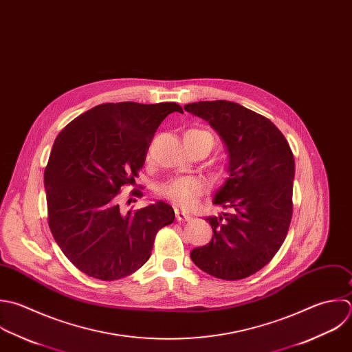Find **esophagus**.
<instances>
[{
	"label": "esophagus",
	"instance_id": "1",
	"mask_svg": "<svg viewBox=\"0 0 352 352\" xmlns=\"http://www.w3.org/2000/svg\"><path fill=\"white\" fill-rule=\"evenodd\" d=\"M175 218H177V221H189L190 219V215L189 214H186V212H184V211H181V210H178V208H175Z\"/></svg>",
	"mask_w": 352,
	"mask_h": 352
}]
</instances>
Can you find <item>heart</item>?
Wrapping results in <instances>:
<instances>
[{"mask_svg":"<svg viewBox=\"0 0 352 352\" xmlns=\"http://www.w3.org/2000/svg\"><path fill=\"white\" fill-rule=\"evenodd\" d=\"M186 133L197 137H207L211 141V145H214V137L206 130L193 129V130H188ZM203 190H204V185L195 178L174 179L162 188V192L164 193V196H167L173 203H175L182 208H192L197 203V199L203 193Z\"/></svg>","mask_w":352,"mask_h":352,"instance_id":"heart-1","label":"heart"}]
</instances>
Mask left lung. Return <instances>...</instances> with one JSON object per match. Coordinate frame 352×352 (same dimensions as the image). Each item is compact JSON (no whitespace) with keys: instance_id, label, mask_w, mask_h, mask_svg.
I'll list each match as a JSON object with an SVG mask.
<instances>
[{"instance_id":"8db88e82","label":"left lung","mask_w":352,"mask_h":352,"mask_svg":"<svg viewBox=\"0 0 352 352\" xmlns=\"http://www.w3.org/2000/svg\"><path fill=\"white\" fill-rule=\"evenodd\" d=\"M184 109L222 138L229 178L212 203L228 212L207 217L212 239L190 251L193 263L221 280H243L265 267L283 245L292 218L295 159L267 118L232 101H199Z\"/></svg>"}]
</instances>
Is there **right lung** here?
<instances>
[{
	"label": "right lung",
	"mask_w": 352,
	"mask_h": 352,
	"mask_svg": "<svg viewBox=\"0 0 352 352\" xmlns=\"http://www.w3.org/2000/svg\"><path fill=\"white\" fill-rule=\"evenodd\" d=\"M173 112L184 113L177 102L101 104L54 140L43 174L49 228L63 254L89 277L115 281L133 274L149 259L156 233L174 222L173 207L162 200L127 212L118 203Z\"/></svg>",
	"instance_id": "1"
}]
</instances>
